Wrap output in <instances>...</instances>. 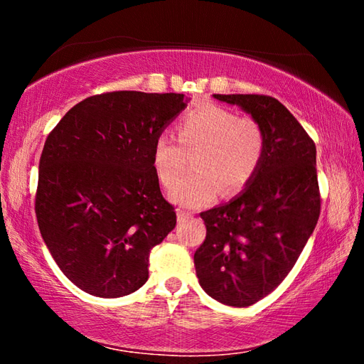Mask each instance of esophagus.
<instances>
[{"mask_svg": "<svg viewBox=\"0 0 364 364\" xmlns=\"http://www.w3.org/2000/svg\"><path fill=\"white\" fill-rule=\"evenodd\" d=\"M188 218H191V213L178 210V223H184V221H186Z\"/></svg>", "mask_w": 364, "mask_h": 364, "instance_id": "obj_1", "label": "esophagus"}]
</instances>
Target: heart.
Wrapping results in <instances>:
<instances>
[{
  "label": "heart",
  "instance_id": "1",
  "mask_svg": "<svg viewBox=\"0 0 364 364\" xmlns=\"http://www.w3.org/2000/svg\"><path fill=\"white\" fill-rule=\"evenodd\" d=\"M181 147L168 134L154 143L152 165L159 181L171 188L186 167L184 151H196V171L171 189L170 199L181 207H199L223 193L232 194L247 184L260 165L264 136L249 117H237L218 104H200L184 114L176 125Z\"/></svg>",
  "mask_w": 364,
  "mask_h": 364
}]
</instances>
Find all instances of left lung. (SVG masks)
<instances>
[{
    "mask_svg": "<svg viewBox=\"0 0 364 364\" xmlns=\"http://www.w3.org/2000/svg\"><path fill=\"white\" fill-rule=\"evenodd\" d=\"M260 125V165L228 204L202 212L204 244L196 250L199 284L230 306H250L278 287L318 223L316 146L297 119L269 96L213 95Z\"/></svg>",
    "mask_w": 364,
    "mask_h": 364,
    "instance_id": "1",
    "label": "left lung"
}]
</instances>
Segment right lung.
<instances>
[{"label":"right lung","instance_id":"right-lung-1","mask_svg":"<svg viewBox=\"0 0 364 364\" xmlns=\"http://www.w3.org/2000/svg\"><path fill=\"white\" fill-rule=\"evenodd\" d=\"M188 97L114 91L86 97L49 133L35 212L43 241L73 284L102 299L149 278V254L176 225L152 151Z\"/></svg>","mask_w":364,"mask_h":364}]
</instances>
